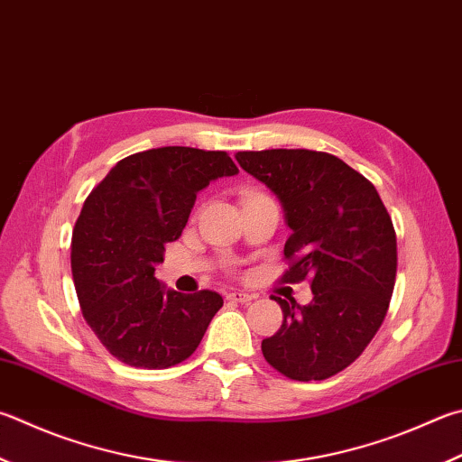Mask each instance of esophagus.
Masks as SVG:
<instances>
[{"label":"esophagus","mask_w":462,"mask_h":462,"mask_svg":"<svg viewBox=\"0 0 462 462\" xmlns=\"http://www.w3.org/2000/svg\"><path fill=\"white\" fill-rule=\"evenodd\" d=\"M226 299L234 300V303L246 305V303H250V300H253L254 297L248 295V292H242V291H230V292H226Z\"/></svg>","instance_id":"1"}]
</instances>
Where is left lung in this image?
Instances as JSON below:
<instances>
[{"instance_id":"8db88e82","label":"left lung","mask_w":462,"mask_h":462,"mask_svg":"<svg viewBox=\"0 0 462 462\" xmlns=\"http://www.w3.org/2000/svg\"><path fill=\"white\" fill-rule=\"evenodd\" d=\"M242 170L279 198L291 236L284 281L311 279L313 300L274 297L282 325L263 354L291 380H327L380 329L396 282V232L380 194L339 157L309 149L240 151Z\"/></svg>"}]
</instances>
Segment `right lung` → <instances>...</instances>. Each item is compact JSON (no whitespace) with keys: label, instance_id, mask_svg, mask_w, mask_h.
Here are the masks:
<instances>
[{"label":"right lung","instance_id":"right-lung-1","mask_svg":"<svg viewBox=\"0 0 462 462\" xmlns=\"http://www.w3.org/2000/svg\"><path fill=\"white\" fill-rule=\"evenodd\" d=\"M236 173L224 151L157 147L121 159L90 191L72 232V279L90 329L123 364L163 370L183 362L224 305L214 291L167 289L155 266L199 191Z\"/></svg>","mask_w":462,"mask_h":462}]
</instances>
